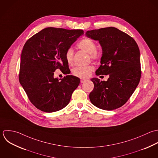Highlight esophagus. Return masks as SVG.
I'll use <instances>...</instances> for the list:
<instances>
[{"label": "esophagus", "instance_id": "1", "mask_svg": "<svg viewBox=\"0 0 158 158\" xmlns=\"http://www.w3.org/2000/svg\"><path fill=\"white\" fill-rule=\"evenodd\" d=\"M87 81V79H81V83H83V82H84L85 81Z\"/></svg>", "mask_w": 158, "mask_h": 158}]
</instances>
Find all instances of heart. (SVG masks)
<instances>
[{
  "mask_svg": "<svg viewBox=\"0 0 158 158\" xmlns=\"http://www.w3.org/2000/svg\"><path fill=\"white\" fill-rule=\"evenodd\" d=\"M77 47L89 53L92 60H98L100 57V52L97 50V45L95 42L89 37H85L81 40L77 44ZM65 59L69 64L73 62L74 51L71 48H68L65 53ZM94 66L92 65L86 66H76L73 69L72 73L74 76L80 78H86L89 77L94 70Z\"/></svg>",
  "mask_w": 158,
  "mask_h": 158,
  "instance_id": "b5f03b06",
  "label": "heart"
}]
</instances>
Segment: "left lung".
I'll return each mask as SVG.
<instances>
[{
  "label": "left lung",
  "instance_id": "8db88e82",
  "mask_svg": "<svg viewBox=\"0 0 158 158\" xmlns=\"http://www.w3.org/2000/svg\"><path fill=\"white\" fill-rule=\"evenodd\" d=\"M86 36L99 41L102 48L101 65L96 75H109L107 81L92 78L91 103L104 110L121 107L130 98L140 80V50L135 40L114 27L87 31Z\"/></svg>",
  "mask_w": 158,
  "mask_h": 158
}]
</instances>
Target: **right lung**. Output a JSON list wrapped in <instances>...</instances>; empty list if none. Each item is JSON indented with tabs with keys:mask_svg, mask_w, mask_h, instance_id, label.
I'll use <instances>...</instances> for the list:
<instances>
[{
	"mask_svg": "<svg viewBox=\"0 0 158 158\" xmlns=\"http://www.w3.org/2000/svg\"><path fill=\"white\" fill-rule=\"evenodd\" d=\"M83 34L81 29L50 27L25 43L21 55L19 81L30 102L40 111L55 112L69 103L80 83L79 78L67 75L58 79L53 75L57 69L64 74L70 73L65 53Z\"/></svg>",
	"mask_w": 158,
	"mask_h": 158,
	"instance_id": "1",
	"label": "right lung"
}]
</instances>
